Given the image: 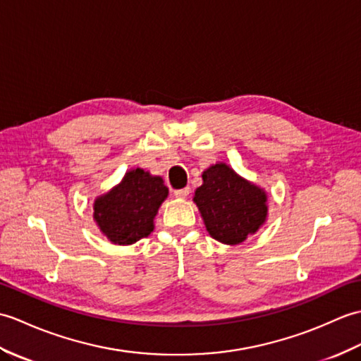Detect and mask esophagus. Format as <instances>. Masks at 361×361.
<instances>
[{"label":"esophagus","mask_w":361,"mask_h":361,"mask_svg":"<svg viewBox=\"0 0 361 361\" xmlns=\"http://www.w3.org/2000/svg\"><path fill=\"white\" fill-rule=\"evenodd\" d=\"M190 195V188H180V190H174V196L176 197H187Z\"/></svg>","instance_id":"esophagus-1"}]
</instances>
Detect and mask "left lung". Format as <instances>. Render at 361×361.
<instances>
[{"mask_svg": "<svg viewBox=\"0 0 361 361\" xmlns=\"http://www.w3.org/2000/svg\"><path fill=\"white\" fill-rule=\"evenodd\" d=\"M195 202L212 238L224 244H239L258 230L267 216V196L244 180L226 164L212 165L202 174Z\"/></svg>", "mask_w": 361, "mask_h": 361, "instance_id": "left-lung-1", "label": "left lung"}]
</instances>
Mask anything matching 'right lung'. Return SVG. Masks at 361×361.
Listing matches in <instances>:
<instances>
[{"mask_svg":"<svg viewBox=\"0 0 361 361\" xmlns=\"http://www.w3.org/2000/svg\"><path fill=\"white\" fill-rule=\"evenodd\" d=\"M166 196L162 178L135 168L109 193L95 199L94 219L111 243L133 244L153 231V219Z\"/></svg>","mask_w":361,"mask_h":361,"instance_id":"obj_1","label":"right lung"}]
</instances>
